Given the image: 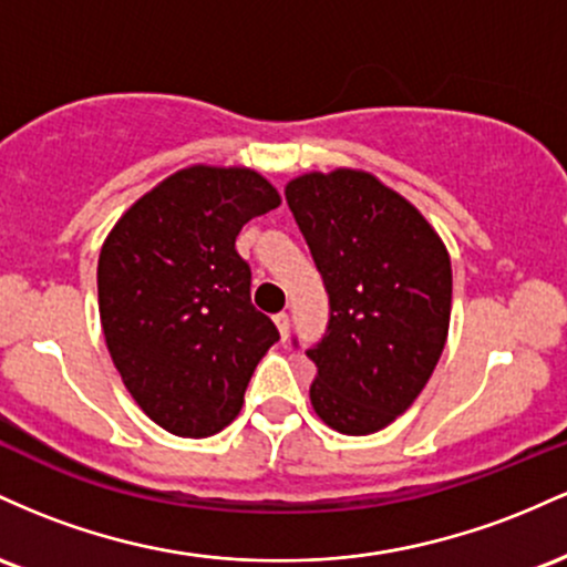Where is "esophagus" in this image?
I'll use <instances>...</instances> for the list:
<instances>
[{
  "label": "esophagus",
  "mask_w": 567,
  "mask_h": 567,
  "mask_svg": "<svg viewBox=\"0 0 567 567\" xmlns=\"http://www.w3.org/2000/svg\"><path fill=\"white\" fill-rule=\"evenodd\" d=\"M272 321H276L278 332H281V337L286 340V337H289V313H276L272 316Z\"/></svg>",
  "instance_id": "esophagus-1"
}]
</instances>
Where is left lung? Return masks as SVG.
Masks as SVG:
<instances>
[{"mask_svg":"<svg viewBox=\"0 0 567 567\" xmlns=\"http://www.w3.org/2000/svg\"><path fill=\"white\" fill-rule=\"evenodd\" d=\"M286 203L329 295L327 332L308 351L310 402L340 434H374L415 402L444 351L450 254L410 200L364 171L297 176Z\"/></svg>","mask_w":567,"mask_h":567,"instance_id":"1","label":"left lung"}]
</instances>
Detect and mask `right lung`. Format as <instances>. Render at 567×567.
Returning <instances> with one entry per match:
<instances>
[{"label": "right lung", "instance_id": "add662e5", "mask_svg": "<svg viewBox=\"0 0 567 567\" xmlns=\"http://www.w3.org/2000/svg\"><path fill=\"white\" fill-rule=\"evenodd\" d=\"M278 206L257 171L189 165L133 203L101 246L106 348L136 404L171 434L225 429L278 342L235 251L240 227Z\"/></svg>", "mask_w": 567, "mask_h": 567}]
</instances>
